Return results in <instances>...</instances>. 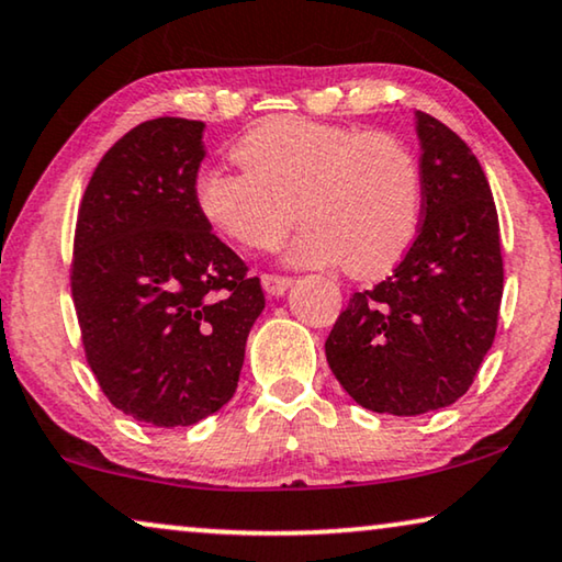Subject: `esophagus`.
<instances>
[{
	"label": "esophagus",
	"instance_id": "34e87169",
	"mask_svg": "<svg viewBox=\"0 0 562 562\" xmlns=\"http://www.w3.org/2000/svg\"><path fill=\"white\" fill-rule=\"evenodd\" d=\"M261 283H263L266 294L281 296L283 291L291 286V279H289V276H279V273H263L261 276Z\"/></svg>",
	"mask_w": 562,
	"mask_h": 562
}]
</instances>
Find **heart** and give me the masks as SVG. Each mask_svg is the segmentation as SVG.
Masks as SVG:
<instances>
[{
    "mask_svg": "<svg viewBox=\"0 0 562 562\" xmlns=\"http://www.w3.org/2000/svg\"><path fill=\"white\" fill-rule=\"evenodd\" d=\"M243 169L210 167L194 180L207 223L246 248H273L289 227L301 266L337 263L352 279H375L408 254L418 235V157L390 132L279 116L243 136Z\"/></svg>",
    "mask_w": 562,
    "mask_h": 562,
    "instance_id": "b5f03b06",
    "label": "heart"
}]
</instances>
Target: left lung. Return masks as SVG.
<instances>
[{
  "instance_id": "1",
  "label": "left lung",
  "mask_w": 562,
  "mask_h": 562,
  "mask_svg": "<svg viewBox=\"0 0 562 562\" xmlns=\"http://www.w3.org/2000/svg\"><path fill=\"white\" fill-rule=\"evenodd\" d=\"M423 205L393 276L357 291L324 352L362 408L420 416L457 403L497 335L504 266L490 182L467 142L416 113Z\"/></svg>"
}]
</instances>
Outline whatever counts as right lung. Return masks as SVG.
I'll use <instances>...</instances> for the list:
<instances>
[{
	"label": "right lung",
	"mask_w": 562,
	"mask_h": 562,
	"mask_svg": "<svg viewBox=\"0 0 562 562\" xmlns=\"http://www.w3.org/2000/svg\"><path fill=\"white\" fill-rule=\"evenodd\" d=\"M202 121L161 116L103 154L78 207L70 291L113 408L157 428L213 416L263 312L258 276L194 202Z\"/></svg>",
	"instance_id": "right-lung-1"
}]
</instances>
